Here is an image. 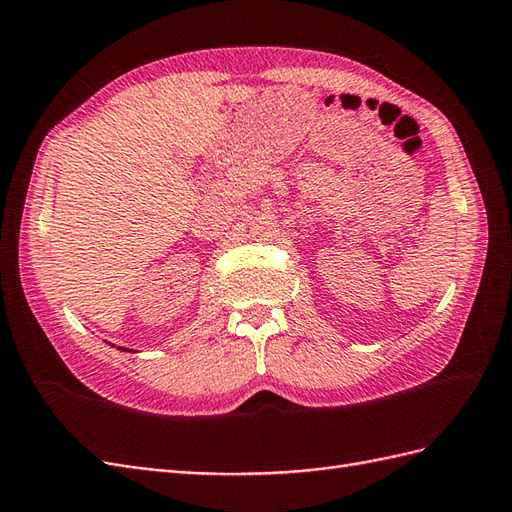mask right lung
<instances>
[{
	"instance_id": "obj_1",
	"label": "right lung",
	"mask_w": 512,
	"mask_h": 512,
	"mask_svg": "<svg viewBox=\"0 0 512 512\" xmlns=\"http://www.w3.org/2000/svg\"><path fill=\"white\" fill-rule=\"evenodd\" d=\"M125 350H127V348H125Z\"/></svg>"
}]
</instances>
